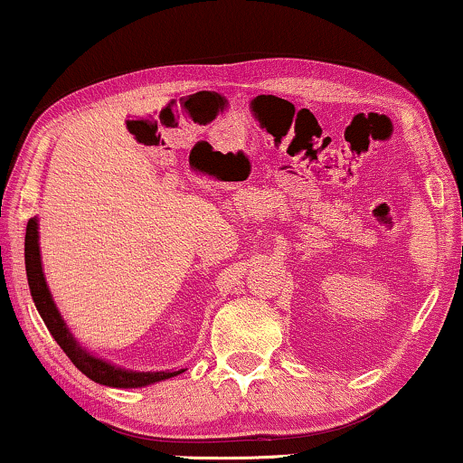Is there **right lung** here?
<instances>
[{
    "label": "right lung",
    "mask_w": 463,
    "mask_h": 463,
    "mask_svg": "<svg viewBox=\"0 0 463 463\" xmlns=\"http://www.w3.org/2000/svg\"><path fill=\"white\" fill-rule=\"evenodd\" d=\"M25 271H27V282L29 290H32L33 303H36L40 316H43L46 329L51 331V335L55 337V342L60 344L63 353L68 354V359L85 373L87 378H91L93 383L107 384V387L117 389H137V387H147V384L160 383V380L173 378L181 373L179 372H130L124 367L110 365V363L98 359L87 353L85 348H80V344L72 337V333L63 323L60 309L55 307L49 286H46L44 273H43V262H40V245H38V220L32 218L27 222V232H25Z\"/></svg>",
    "instance_id": "add662e5"
}]
</instances>
